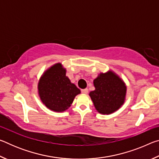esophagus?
Segmentation results:
<instances>
[{
  "label": "esophagus",
  "mask_w": 159,
  "mask_h": 159,
  "mask_svg": "<svg viewBox=\"0 0 159 159\" xmlns=\"http://www.w3.org/2000/svg\"><path fill=\"white\" fill-rule=\"evenodd\" d=\"M81 93L83 94H87L88 93V88H85V89H82Z\"/></svg>",
  "instance_id": "esophagus-1"
}]
</instances>
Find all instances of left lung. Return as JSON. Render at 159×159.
I'll return each mask as SVG.
<instances>
[{
  "label": "left lung",
  "instance_id": "obj_1",
  "mask_svg": "<svg viewBox=\"0 0 159 159\" xmlns=\"http://www.w3.org/2000/svg\"><path fill=\"white\" fill-rule=\"evenodd\" d=\"M95 90L89 95L94 106L102 114H111L125 102L126 85L123 80L111 71L101 73L93 80Z\"/></svg>",
  "mask_w": 159,
  "mask_h": 159
}]
</instances>
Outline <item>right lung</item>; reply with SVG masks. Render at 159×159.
I'll return each mask as SVG.
<instances>
[{
  "label": "right lung",
  "instance_id": "obj_1",
  "mask_svg": "<svg viewBox=\"0 0 159 159\" xmlns=\"http://www.w3.org/2000/svg\"><path fill=\"white\" fill-rule=\"evenodd\" d=\"M39 95L45 106L52 111L62 112L68 109L80 90L66 76V69L60 63L45 71L38 85Z\"/></svg>",
  "mask_w": 159,
  "mask_h": 159
}]
</instances>
